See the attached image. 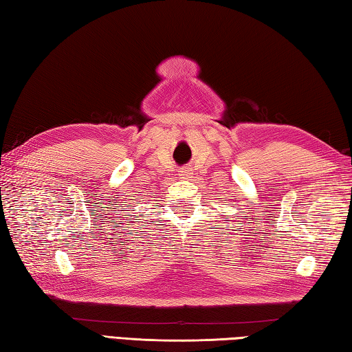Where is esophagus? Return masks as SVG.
I'll list each match as a JSON object with an SVG mask.
<instances>
[{
  "label": "esophagus",
  "mask_w": 352,
  "mask_h": 352,
  "mask_svg": "<svg viewBox=\"0 0 352 352\" xmlns=\"http://www.w3.org/2000/svg\"><path fill=\"white\" fill-rule=\"evenodd\" d=\"M192 175H193L192 168H181V171H179V176L182 177V179H188Z\"/></svg>",
  "instance_id": "34e87169"
}]
</instances>
